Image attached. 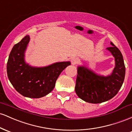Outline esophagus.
<instances>
[{"instance_id":"esophagus-1","label":"esophagus","mask_w":132,"mask_h":132,"mask_svg":"<svg viewBox=\"0 0 132 132\" xmlns=\"http://www.w3.org/2000/svg\"><path fill=\"white\" fill-rule=\"evenodd\" d=\"M71 63H72V64L75 65L76 64H77V63L79 61V59L78 58V57H72V58L71 59Z\"/></svg>"}]
</instances>
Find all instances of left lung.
Masks as SVG:
<instances>
[{
	"label": "left lung",
	"mask_w": 132,
	"mask_h": 132,
	"mask_svg": "<svg viewBox=\"0 0 132 132\" xmlns=\"http://www.w3.org/2000/svg\"><path fill=\"white\" fill-rule=\"evenodd\" d=\"M107 48L115 57L116 66L110 75L100 76L85 66H78L75 91L80 99L92 104H99L111 99L123 84L125 66L123 56L118 48L110 42Z\"/></svg>",
	"instance_id": "8db88e82"
}]
</instances>
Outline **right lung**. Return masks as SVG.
<instances>
[{
	"mask_svg": "<svg viewBox=\"0 0 132 132\" xmlns=\"http://www.w3.org/2000/svg\"><path fill=\"white\" fill-rule=\"evenodd\" d=\"M29 42L30 36L27 35L13 46L7 62V76L15 90L23 96L40 98L52 91L58 76L71 63L57 62L42 68L30 66L25 61Z\"/></svg>",
	"mask_w": 132,
	"mask_h": 132,
	"instance_id": "right-lung-1",
	"label": "right lung"
}]
</instances>
